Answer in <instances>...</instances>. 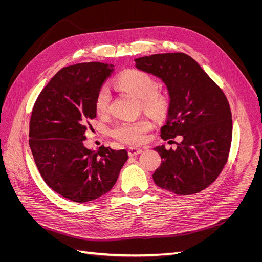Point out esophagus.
Segmentation results:
<instances>
[{"instance_id": "obj_1", "label": "esophagus", "mask_w": 262, "mask_h": 262, "mask_svg": "<svg viewBox=\"0 0 262 262\" xmlns=\"http://www.w3.org/2000/svg\"><path fill=\"white\" fill-rule=\"evenodd\" d=\"M140 153H142V149L139 148V147H133V146H131V147L128 148V154H129V156H136V155H138V154H140Z\"/></svg>"}]
</instances>
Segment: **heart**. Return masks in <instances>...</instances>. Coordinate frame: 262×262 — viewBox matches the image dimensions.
<instances>
[{"mask_svg": "<svg viewBox=\"0 0 262 262\" xmlns=\"http://www.w3.org/2000/svg\"><path fill=\"white\" fill-rule=\"evenodd\" d=\"M118 89L133 95L140 99L141 108L145 113L156 118H163L168 113L170 107L169 95L158 90L156 78L145 71L128 69L119 74L116 78ZM110 92L107 86H101L95 98V109L100 116L109 112ZM152 129V122L147 118H139L132 121L117 122L110 134L118 141L130 145L142 144L146 139V133Z\"/></svg>", "mask_w": 262, "mask_h": 262, "instance_id": "obj_1", "label": "heart"}]
</instances>
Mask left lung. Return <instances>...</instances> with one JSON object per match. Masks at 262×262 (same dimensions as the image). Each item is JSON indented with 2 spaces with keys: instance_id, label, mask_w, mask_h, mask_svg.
<instances>
[{
  "instance_id": "left-lung-1",
  "label": "left lung",
  "mask_w": 262,
  "mask_h": 262,
  "mask_svg": "<svg viewBox=\"0 0 262 262\" xmlns=\"http://www.w3.org/2000/svg\"><path fill=\"white\" fill-rule=\"evenodd\" d=\"M136 66L162 78L169 92L161 138L181 137L176 149L155 148L163 160L153 173L155 184L178 195L202 191L223 170L231 149L233 121L225 94L186 53L152 54L136 59Z\"/></svg>"
}]
</instances>
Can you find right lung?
Segmentation results:
<instances>
[{
	"label": "right lung",
	"mask_w": 262,
	"mask_h": 262,
	"mask_svg": "<svg viewBox=\"0 0 262 262\" xmlns=\"http://www.w3.org/2000/svg\"><path fill=\"white\" fill-rule=\"evenodd\" d=\"M113 66L87 62L61 69L39 94L29 122V146L37 168L53 191L77 203L89 202L114 187L125 149L83 142L96 117L95 98Z\"/></svg>",
	"instance_id": "obj_1"
}]
</instances>
